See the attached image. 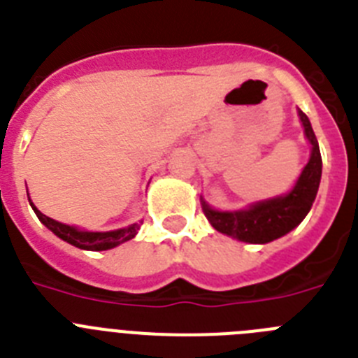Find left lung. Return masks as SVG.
<instances>
[{
	"label": "left lung",
	"instance_id": "left-lung-1",
	"mask_svg": "<svg viewBox=\"0 0 358 358\" xmlns=\"http://www.w3.org/2000/svg\"><path fill=\"white\" fill-rule=\"evenodd\" d=\"M299 118L305 127L306 138L312 145V156L292 192L285 197L258 202L243 211H215L202 201L204 215L215 229L242 242L267 243L287 235L289 231L301 224L317 195L322 159L314 129L310 125L308 116L301 109H299Z\"/></svg>",
	"mask_w": 358,
	"mask_h": 358
}]
</instances>
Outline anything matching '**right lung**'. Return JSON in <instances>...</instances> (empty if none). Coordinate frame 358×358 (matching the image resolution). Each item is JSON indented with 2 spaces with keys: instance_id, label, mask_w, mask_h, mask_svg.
Returning <instances> with one entry per match:
<instances>
[{
  "instance_id": "right-lung-1",
  "label": "right lung",
  "mask_w": 358,
  "mask_h": 358,
  "mask_svg": "<svg viewBox=\"0 0 358 358\" xmlns=\"http://www.w3.org/2000/svg\"><path fill=\"white\" fill-rule=\"evenodd\" d=\"M30 201V199H28ZM31 204V202H30ZM34 211H36L37 218L44 226L48 227L50 231H53L59 238H62L64 242L71 243L78 249H87V251H106V249H113L120 243L127 242V240L134 238L138 229H140V224H132L129 227H123L118 231H107V233H90V231H78L71 226H66V224L57 222L53 218L46 217V215L41 213L34 204H31Z\"/></svg>"
}]
</instances>
